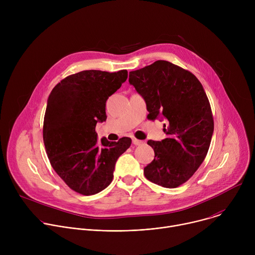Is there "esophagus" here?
I'll return each mask as SVG.
<instances>
[{"mask_svg": "<svg viewBox=\"0 0 255 255\" xmlns=\"http://www.w3.org/2000/svg\"><path fill=\"white\" fill-rule=\"evenodd\" d=\"M132 142L134 145H140L143 143L142 140H139V139H136V138H132Z\"/></svg>", "mask_w": 255, "mask_h": 255, "instance_id": "34e87169", "label": "esophagus"}]
</instances>
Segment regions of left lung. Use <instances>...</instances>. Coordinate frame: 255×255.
<instances>
[{
	"mask_svg": "<svg viewBox=\"0 0 255 255\" xmlns=\"http://www.w3.org/2000/svg\"><path fill=\"white\" fill-rule=\"evenodd\" d=\"M129 83L145 100L148 119L165 118L167 137L147 141L155 155L144 175L163 188H177L193 176L210 147L214 120L203 86L191 71L165 60L130 71Z\"/></svg>",
	"mask_w": 255,
	"mask_h": 255,
	"instance_id": "1",
	"label": "left lung"
}]
</instances>
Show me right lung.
<instances>
[{
    "label": "right lung",
    "instance_id": "right-lung-1",
    "mask_svg": "<svg viewBox=\"0 0 255 255\" xmlns=\"http://www.w3.org/2000/svg\"><path fill=\"white\" fill-rule=\"evenodd\" d=\"M128 71L83 70L60 81L51 91L43 122V141L50 164L64 183L84 196L111 184L119 156L131 138L97 140L96 125L104 122L106 102L127 80Z\"/></svg>",
    "mask_w": 255,
    "mask_h": 255
}]
</instances>
